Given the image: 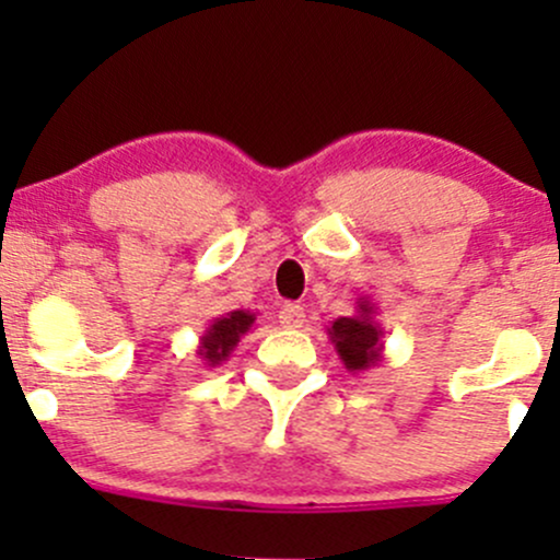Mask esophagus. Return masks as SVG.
<instances>
[{
	"label": "esophagus",
	"mask_w": 560,
	"mask_h": 560,
	"mask_svg": "<svg viewBox=\"0 0 560 560\" xmlns=\"http://www.w3.org/2000/svg\"><path fill=\"white\" fill-rule=\"evenodd\" d=\"M279 324L284 326V329H300V326L305 324V307L294 305V302H287V305L279 311Z\"/></svg>",
	"instance_id": "34e87169"
}]
</instances>
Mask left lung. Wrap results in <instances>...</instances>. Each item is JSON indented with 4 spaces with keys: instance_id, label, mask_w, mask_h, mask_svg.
<instances>
[{
    "instance_id": "left-lung-1",
    "label": "left lung",
    "mask_w": 560,
    "mask_h": 560,
    "mask_svg": "<svg viewBox=\"0 0 560 560\" xmlns=\"http://www.w3.org/2000/svg\"><path fill=\"white\" fill-rule=\"evenodd\" d=\"M326 334L350 374H363L384 361V331L376 324V305L369 298H358L355 316L331 320Z\"/></svg>"
}]
</instances>
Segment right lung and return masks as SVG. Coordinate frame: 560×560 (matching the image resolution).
<instances>
[{
    "label": "right lung",
    "instance_id": "obj_1",
    "mask_svg": "<svg viewBox=\"0 0 560 560\" xmlns=\"http://www.w3.org/2000/svg\"><path fill=\"white\" fill-rule=\"evenodd\" d=\"M255 326V313L249 311H231L226 316L213 318L199 337L197 355L202 358L205 369H215L223 361H229L231 352L236 350L240 339Z\"/></svg>",
    "mask_w": 560,
    "mask_h": 560
}]
</instances>
